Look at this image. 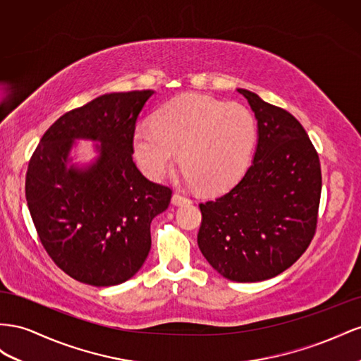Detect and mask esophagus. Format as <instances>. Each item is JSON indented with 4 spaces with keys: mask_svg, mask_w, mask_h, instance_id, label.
I'll use <instances>...</instances> for the list:
<instances>
[{
    "mask_svg": "<svg viewBox=\"0 0 361 361\" xmlns=\"http://www.w3.org/2000/svg\"><path fill=\"white\" fill-rule=\"evenodd\" d=\"M172 204L173 205H186V204H190V200L188 197H184V195L173 193L172 195Z\"/></svg>",
    "mask_w": 361,
    "mask_h": 361,
    "instance_id": "1",
    "label": "esophagus"
}]
</instances>
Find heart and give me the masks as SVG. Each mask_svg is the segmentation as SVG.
I'll return each instance as SVG.
<instances>
[{
  "label": "heart",
  "instance_id": "b5f03b06",
  "mask_svg": "<svg viewBox=\"0 0 361 361\" xmlns=\"http://www.w3.org/2000/svg\"><path fill=\"white\" fill-rule=\"evenodd\" d=\"M255 137V119L245 106L184 94L161 106L152 123L139 126L133 145L139 166L149 178L161 180L181 151L186 181L221 192L248 168Z\"/></svg>",
  "mask_w": 361,
  "mask_h": 361
}]
</instances>
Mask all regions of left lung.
Returning a JSON list of instances; mask_svg holds the SVG:
<instances>
[{"label": "left lung", "instance_id": "left-lung-1", "mask_svg": "<svg viewBox=\"0 0 361 361\" xmlns=\"http://www.w3.org/2000/svg\"><path fill=\"white\" fill-rule=\"evenodd\" d=\"M257 119L252 164L235 186L201 202L198 246L214 271L238 283L269 280L305 252L317 224L322 175L304 127L246 89Z\"/></svg>", "mask_w": 361, "mask_h": 361}]
</instances>
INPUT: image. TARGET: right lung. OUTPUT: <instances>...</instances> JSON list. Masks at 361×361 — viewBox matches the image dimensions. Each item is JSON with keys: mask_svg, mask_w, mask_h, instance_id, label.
<instances>
[{"mask_svg": "<svg viewBox=\"0 0 361 361\" xmlns=\"http://www.w3.org/2000/svg\"><path fill=\"white\" fill-rule=\"evenodd\" d=\"M154 90L106 94L60 116L30 159L25 198L39 239L74 280L116 286L130 280L151 250V221L172 190L133 161L136 121ZM97 141L99 156L71 165L73 142Z\"/></svg>", "mask_w": 361, "mask_h": 361, "instance_id": "right-lung-1", "label": "right lung"}]
</instances>
